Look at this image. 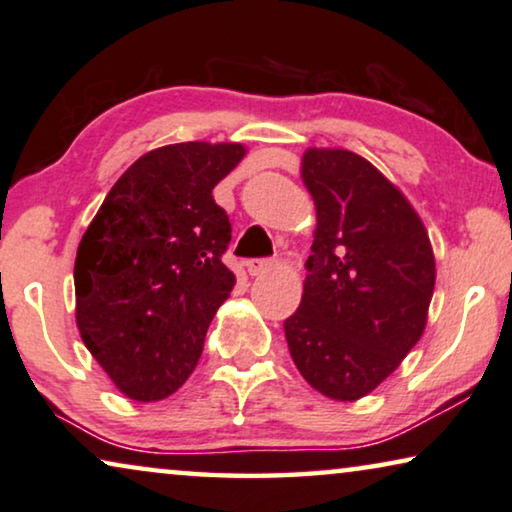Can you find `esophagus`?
Returning <instances> with one entry per match:
<instances>
[{"label": "esophagus", "mask_w": 512, "mask_h": 512, "mask_svg": "<svg viewBox=\"0 0 512 512\" xmlns=\"http://www.w3.org/2000/svg\"><path fill=\"white\" fill-rule=\"evenodd\" d=\"M244 265H247V272L251 277H261V274L270 272L274 268V261H270V258H249Z\"/></svg>", "instance_id": "obj_1"}]
</instances>
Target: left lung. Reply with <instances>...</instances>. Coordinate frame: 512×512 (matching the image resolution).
I'll use <instances>...</instances> for the list:
<instances>
[{
  "label": "left lung",
  "mask_w": 512,
  "mask_h": 512,
  "mask_svg": "<svg viewBox=\"0 0 512 512\" xmlns=\"http://www.w3.org/2000/svg\"><path fill=\"white\" fill-rule=\"evenodd\" d=\"M302 182L316 205L302 302L288 351L321 395L353 402L418 344L434 293V254L416 210L367 159L311 150Z\"/></svg>",
  "instance_id": "left-lung-1"
}]
</instances>
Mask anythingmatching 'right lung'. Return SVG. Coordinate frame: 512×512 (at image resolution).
Listing matches in <instances>:
<instances>
[{"instance_id": "add662e5", "label": "right lung", "mask_w": 512, "mask_h": 512, "mask_svg": "<svg viewBox=\"0 0 512 512\" xmlns=\"http://www.w3.org/2000/svg\"><path fill=\"white\" fill-rule=\"evenodd\" d=\"M238 143H175L140 157L108 191L78 244L76 323L124 395L180 388L235 286L221 256L231 221L212 189L240 164Z\"/></svg>"}]
</instances>
